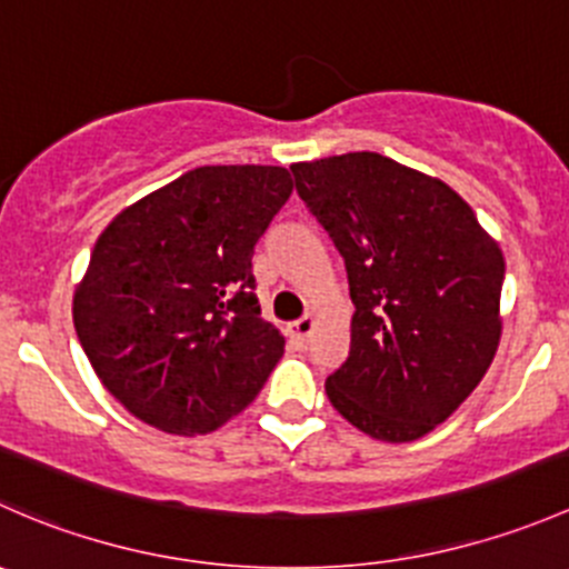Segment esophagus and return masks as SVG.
<instances>
[{"instance_id":"1","label":"esophagus","mask_w":569,"mask_h":569,"mask_svg":"<svg viewBox=\"0 0 569 569\" xmlns=\"http://www.w3.org/2000/svg\"><path fill=\"white\" fill-rule=\"evenodd\" d=\"M313 327H317V317L313 313H306L302 319H297L295 325H289V338L295 343H300V347H306L308 338H311Z\"/></svg>"}]
</instances>
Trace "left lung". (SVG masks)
<instances>
[{"mask_svg":"<svg viewBox=\"0 0 569 569\" xmlns=\"http://www.w3.org/2000/svg\"><path fill=\"white\" fill-rule=\"evenodd\" d=\"M291 173L343 256L355 302L349 358L327 377V399L369 438H423L496 358L503 252L449 183L382 153Z\"/></svg>","mask_w":569,"mask_h":569,"instance_id":"8db88e82","label":"left lung"}]
</instances>
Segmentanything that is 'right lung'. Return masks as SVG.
Masks as SVG:
<instances>
[{
  "instance_id": "right-lung-1",
  "label": "right lung",
  "mask_w": 569,
  "mask_h": 569,
  "mask_svg": "<svg viewBox=\"0 0 569 569\" xmlns=\"http://www.w3.org/2000/svg\"><path fill=\"white\" fill-rule=\"evenodd\" d=\"M291 189L286 168L206 164L101 231L73 291V327L131 416L194 438L261 391L286 338L252 295V248Z\"/></svg>"
}]
</instances>
